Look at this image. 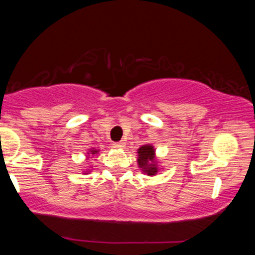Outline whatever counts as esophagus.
<instances>
[{"mask_svg": "<svg viewBox=\"0 0 255 255\" xmlns=\"http://www.w3.org/2000/svg\"><path fill=\"white\" fill-rule=\"evenodd\" d=\"M124 146H125V142L124 141L114 142V147H116V148H121V147H124Z\"/></svg>", "mask_w": 255, "mask_h": 255, "instance_id": "34e87169", "label": "esophagus"}]
</instances>
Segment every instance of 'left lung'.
<instances>
[{
	"label": "left lung",
	"instance_id": "left-lung-1",
	"mask_svg": "<svg viewBox=\"0 0 255 255\" xmlns=\"http://www.w3.org/2000/svg\"><path fill=\"white\" fill-rule=\"evenodd\" d=\"M137 153H139V159H137V162H139V165L144 169L145 172H147V175L156 174L157 168L154 166V164H147L148 160L153 159V147L150 145H145L137 150Z\"/></svg>",
	"mask_w": 255,
	"mask_h": 255
}]
</instances>
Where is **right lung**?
Listing matches in <instances>:
<instances>
[{"instance_id": "obj_1", "label": "right lung", "mask_w": 255, "mask_h": 255, "mask_svg": "<svg viewBox=\"0 0 255 255\" xmlns=\"http://www.w3.org/2000/svg\"><path fill=\"white\" fill-rule=\"evenodd\" d=\"M95 152H97V151H92V153H95Z\"/></svg>"}]
</instances>
